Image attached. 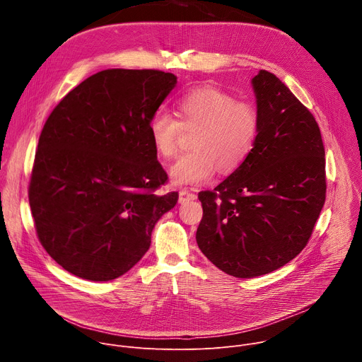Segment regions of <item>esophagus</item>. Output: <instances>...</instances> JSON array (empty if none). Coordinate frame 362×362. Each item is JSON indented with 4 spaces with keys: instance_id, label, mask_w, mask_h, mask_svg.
Segmentation results:
<instances>
[{
    "instance_id": "34e87169",
    "label": "esophagus",
    "mask_w": 362,
    "mask_h": 362,
    "mask_svg": "<svg viewBox=\"0 0 362 362\" xmlns=\"http://www.w3.org/2000/svg\"><path fill=\"white\" fill-rule=\"evenodd\" d=\"M196 199V194L189 192V190H182L179 193V203H186L189 200H194Z\"/></svg>"
}]
</instances>
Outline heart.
<instances>
[{
    "mask_svg": "<svg viewBox=\"0 0 362 362\" xmlns=\"http://www.w3.org/2000/svg\"><path fill=\"white\" fill-rule=\"evenodd\" d=\"M176 117L158 110L148 122V133L162 158L170 159L177 151L183 132L197 130L192 140L193 151L170 168L175 186H194L208 182L216 170L230 173L240 168L259 136V115L249 103L236 101L228 93L214 87H199L177 101Z\"/></svg>",
    "mask_w": 362,
    "mask_h": 362,
    "instance_id": "heart-1",
    "label": "heart"
}]
</instances>
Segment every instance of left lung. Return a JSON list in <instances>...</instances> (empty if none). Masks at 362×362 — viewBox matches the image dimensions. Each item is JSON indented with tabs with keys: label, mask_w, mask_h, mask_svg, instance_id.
I'll return each mask as SVG.
<instances>
[{
	"label": "left lung",
	"mask_w": 362,
	"mask_h": 362,
	"mask_svg": "<svg viewBox=\"0 0 362 362\" xmlns=\"http://www.w3.org/2000/svg\"><path fill=\"white\" fill-rule=\"evenodd\" d=\"M259 136L246 162L214 192L199 193L202 253L236 278L274 272L313 235L325 203L321 130L302 103L272 73L252 78Z\"/></svg>",
	"instance_id": "obj_1"
}]
</instances>
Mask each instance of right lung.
<instances>
[{"instance_id":"1","label":"right lung","mask_w":362,"mask_h":362,"mask_svg":"<svg viewBox=\"0 0 362 362\" xmlns=\"http://www.w3.org/2000/svg\"><path fill=\"white\" fill-rule=\"evenodd\" d=\"M158 70L109 69L74 87L47 119L28 199L38 239L67 272L94 282L129 272L177 203L148 122L176 87Z\"/></svg>"}]
</instances>
